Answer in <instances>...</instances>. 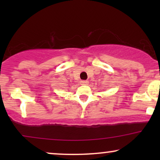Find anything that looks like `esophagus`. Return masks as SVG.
Returning <instances> with one entry per match:
<instances>
[{
    "mask_svg": "<svg viewBox=\"0 0 160 160\" xmlns=\"http://www.w3.org/2000/svg\"><path fill=\"white\" fill-rule=\"evenodd\" d=\"M80 83H81L82 85H87V84L89 83V81H88V80H81V81H80Z\"/></svg>",
    "mask_w": 160,
    "mask_h": 160,
    "instance_id": "1",
    "label": "esophagus"
}]
</instances>
